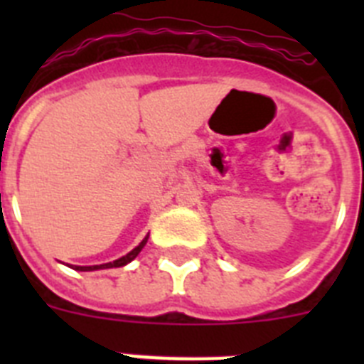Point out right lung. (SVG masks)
<instances>
[{
    "label": "right lung",
    "mask_w": 364,
    "mask_h": 364,
    "mask_svg": "<svg viewBox=\"0 0 364 364\" xmlns=\"http://www.w3.org/2000/svg\"><path fill=\"white\" fill-rule=\"evenodd\" d=\"M147 239H149V235H146L144 237V240L140 244H138L136 247H133L127 255L120 257V259L112 260V262H105V264H96V266H74V269L76 272H96V269H107V268H122V266L129 264L131 260H134L138 257V253L142 252V247L147 244Z\"/></svg>",
    "instance_id": "1"
}]
</instances>
